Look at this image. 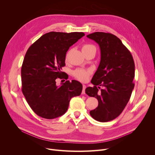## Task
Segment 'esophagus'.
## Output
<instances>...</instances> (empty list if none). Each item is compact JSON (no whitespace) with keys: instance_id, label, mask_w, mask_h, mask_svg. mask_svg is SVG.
I'll use <instances>...</instances> for the list:
<instances>
[{"instance_id":"34e87169","label":"esophagus","mask_w":155,"mask_h":155,"mask_svg":"<svg viewBox=\"0 0 155 155\" xmlns=\"http://www.w3.org/2000/svg\"><path fill=\"white\" fill-rule=\"evenodd\" d=\"M85 88H86V85L83 84V90H82V94H85Z\"/></svg>"}]
</instances>
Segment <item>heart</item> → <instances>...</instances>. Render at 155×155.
<instances>
[{"instance_id": "1", "label": "heart", "mask_w": 155, "mask_h": 155, "mask_svg": "<svg viewBox=\"0 0 155 155\" xmlns=\"http://www.w3.org/2000/svg\"><path fill=\"white\" fill-rule=\"evenodd\" d=\"M91 48H95V47L92 45L85 44L82 46V51H86L90 50ZM90 71L88 70L84 69H77L73 72V75H74L75 77L78 80L82 81V82H85V81L88 80L89 75H90Z\"/></svg>"}]
</instances>
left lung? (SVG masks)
I'll return each instance as SVG.
<instances>
[{
	"instance_id": "left-lung-1",
	"label": "left lung",
	"mask_w": 155,
	"mask_h": 155,
	"mask_svg": "<svg viewBox=\"0 0 155 155\" xmlns=\"http://www.w3.org/2000/svg\"><path fill=\"white\" fill-rule=\"evenodd\" d=\"M99 45L101 61L85 93L97 99L98 107L91 110L96 120L108 122L123 111L131 97L135 66L132 54L120 39L110 33L95 32L87 36Z\"/></svg>"
}]
</instances>
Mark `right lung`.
<instances>
[{
  "mask_svg": "<svg viewBox=\"0 0 155 155\" xmlns=\"http://www.w3.org/2000/svg\"><path fill=\"white\" fill-rule=\"evenodd\" d=\"M84 36L78 32H50L29 48L21 68L22 91L38 116L52 119L63 115L70 99L82 93V85L78 81L67 80L58 87L56 80L68 78L61 71L66 53Z\"/></svg>",
  "mask_w": 155,
  "mask_h": 155,
  "instance_id": "right-lung-1",
  "label": "right lung"
}]
</instances>
